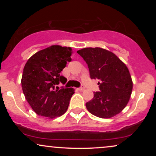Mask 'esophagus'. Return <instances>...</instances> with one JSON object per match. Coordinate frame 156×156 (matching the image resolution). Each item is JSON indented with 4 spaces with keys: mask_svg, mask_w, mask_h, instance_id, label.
Masks as SVG:
<instances>
[{
    "mask_svg": "<svg viewBox=\"0 0 156 156\" xmlns=\"http://www.w3.org/2000/svg\"><path fill=\"white\" fill-rule=\"evenodd\" d=\"M78 89H79V90H80V91H84V87H83V86H82L81 87H80V88H79Z\"/></svg>",
    "mask_w": 156,
    "mask_h": 156,
    "instance_id": "34e87169",
    "label": "esophagus"
}]
</instances>
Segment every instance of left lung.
<instances>
[{
	"label": "left lung",
	"mask_w": 156,
	"mask_h": 156,
	"mask_svg": "<svg viewBox=\"0 0 156 156\" xmlns=\"http://www.w3.org/2000/svg\"><path fill=\"white\" fill-rule=\"evenodd\" d=\"M88 65L91 79L99 80L100 91L86 103L87 110L94 116L108 119L126 106L131 97L133 82L126 65L114 53L101 48L78 50Z\"/></svg>",
	"instance_id": "obj_1"
}]
</instances>
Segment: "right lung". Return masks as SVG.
Instances as JSON below:
<instances>
[{"label":"right lung","mask_w":156,"mask_h":156,"mask_svg":"<svg viewBox=\"0 0 156 156\" xmlns=\"http://www.w3.org/2000/svg\"><path fill=\"white\" fill-rule=\"evenodd\" d=\"M72 53L69 47L52 45L38 51L25 64L21 80L23 91L39 116L52 119L67 112L74 89L57 87L55 89V85L67 82L60 73L67 62H71Z\"/></svg>","instance_id":"1"}]
</instances>
